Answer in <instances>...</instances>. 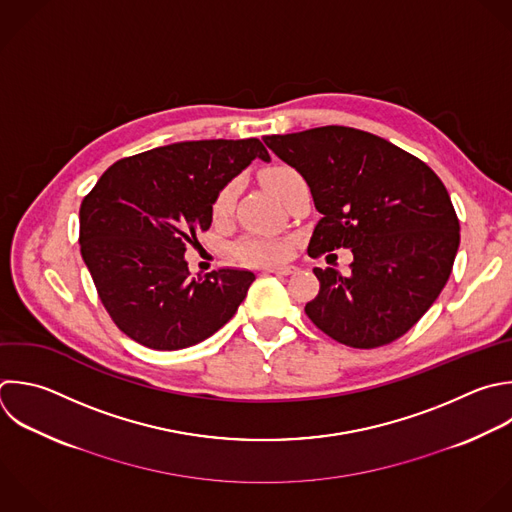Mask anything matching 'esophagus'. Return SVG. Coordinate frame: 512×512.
<instances>
[{
  "label": "esophagus",
  "instance_id": "esophagus-1",
  "mask_svg": "<svg viewBox=\"0 0 512 512\" xmlns=\"http://www.w3.org/2000/svg\"><path fill=\"white\" fill-rule=\"evenodd\" d=\"M266 272H274V274H282V276H288V274H294L296 268L294 266H268L264 268Z\"/></svg>",
  "mask_w": 512,
  "mask_h": 512
}]
</instances>
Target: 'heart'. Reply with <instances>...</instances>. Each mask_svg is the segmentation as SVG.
Here are the masks:
<instances>
[{
  "mask_svg": "<svg viewBox=\"0 0 512 512\" xmlns=\"http://www.w3.org/2000/svg\"><path fill=\"white\" fill-rule=\"evenodd\" d=\"M300 178V174L290 168V166H272L262 174V184L266 186V190L270 194H274L278 200L284 196V192L290 188L292 182H296ZM236 182L224 186L212 206V212L216 218H224L234 204V196H236ZM288 252V244L284 240L278 238H246L236 246V254L250 262V264H272L278 262L286 256Z\"/></svg>",
  "mask_w": 512,
  "mask_h": 512,
  "instance_id": "heart-1",
  "label": "heart"
}]
</instances>
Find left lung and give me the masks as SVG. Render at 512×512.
Wrapping results in <instances>:
<instances>
[{
	"label": "left lung",
	"mask_w": 512,
	"mask_h": 512,
	"mask_svg": "<svg viewBox=\"0 0 512 512\" xmlns=\"http://www.w3.org/2000/svg\"><path fill=\"white\" fill-rule=\"evenodd\" d=\"M264 144L308 184L318 220L308 254L350 248L346 274L314 268L320 292L308 318L352 348L384 346L408 332L442 292L460 226L440 178L374 134L324 126Z\"/></svg>",
	"instance_id": "left-lung-1"
}]
</instances>
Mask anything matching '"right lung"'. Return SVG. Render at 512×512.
Wrapping results in <instances>:
<instances>
[{
  "instance_id": "obj_1",
  "label": "right lung",
  "mask_w": 512,
  "mask_h": 512,
  "mask_svg": "<svg viewBox=\"0 0 512 512\" xmlns=\"http://www.w3.org/2000/svg\"><path fill=\"white\" fill-rule=\"evenodd\" d=\"M256 138L176 142L110 166L80 208L82 258L116 326L154 350H180L218 332L256 276L222 268L192 278L186 246L212 224V206L252 160Z\"/></svg>"
}]
</instances>
